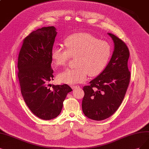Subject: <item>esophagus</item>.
I'll list each match as a JSON object with an SVG mask.
<instances>
[{"label":"esophagus","instance_id":"1","mask_svg":"<svg viewBox=\"0 0 149 149\" xmlns=\"http://www.w3.org/2000/svg\"><path fill=\"white\" fill-rule=\"evenodd\" d=\"M80 88V86H77V85L72 86V88H73V89H77V88Z\"/></svg>","mask_w":149,"mask_h":149}]
</instances>
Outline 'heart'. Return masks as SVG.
Listing matches in <instances>:
<instances>
[{"label":"heart","instance_id":"heart-1","mask_svg":"<svg viewBox=\"0 0 149 149\" xmlns=\"http://www.w3.org/2000/svg\"><path fill=\"white\" fill-rule=\"evenodd\" d=\"M65 48L55 47L52 58L57 67L68 64L71 58H76V68L65 70L58 75L59 81L74 85L86 80L87 74L96 77L106 69L112 56V47L104 40L88 33H75L64 40Z\"/></svg>","mask_w":149,"mask_h":149}]
</instances>
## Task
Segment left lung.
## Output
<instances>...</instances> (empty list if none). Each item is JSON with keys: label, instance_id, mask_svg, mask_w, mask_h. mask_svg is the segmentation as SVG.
Wrapping results in <instances>:
<instances>
[{"label": "left lung", "instance_id": "obj_1", "mask_svg": "<svg viewBox=\"0 0 149 149\" xmlns=\"http://www.w3.org/2000/svg\"><path fill=\"white\" fill-rule=\"evenodd\" d=\"M109 35L115 45L111 61L102 72L83 88V112L88 118L97 121L106 119L116 112L130 81L131 74L128 68L129 49L118 37L111 33Z\"/></svg>", "mask_w": 149, "mask_h": 149}]
</instances>
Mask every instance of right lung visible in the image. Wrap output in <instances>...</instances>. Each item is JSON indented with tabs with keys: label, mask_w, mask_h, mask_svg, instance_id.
I'll return each mask as SVG.
<instances>
[{
	"label": "right lung",
	"mask_w": 149,
	"mask_h": 149,
	"mask_svg": "<svg viewBox=\"0 0 149 149\" xmlns=\"http://www.w3.org/2000/svg\"><path fill=\"white\" fill-rule=\"evenodd\" d=\"M56 34L54 26L32 32L24 38L18 58L22 96L31 111L45 120L58 116L66 96L72 90L67 84H49L54 77L52 52Z\"/></svg>",
	"instance_id": "add662e5"
}]
</instances>
